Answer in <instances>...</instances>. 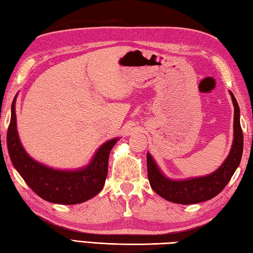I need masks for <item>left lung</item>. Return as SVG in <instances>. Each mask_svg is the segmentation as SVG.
<instances>
[{
	"label": "left lung",
	"instance_id": "8db88e82",
	"mask_svg": "<svg viewBox=\"0 0 253 253\" xmlns=\"http://www.w3.org/2000/svg\"><path fill=\"white\" fill-rule=\"evenodd\" d=\"M230 92L234 107L233 142L224 162L213 173L183 179H173L162 172L151 154L147 153V175L154 192L163 199L178 204H195L211 200L223 190L241 162L243 152V134L240 125L238 101Z\"/></svg>",
	"mask_w": 253,
	"mask_h": 253
}]
</instances>
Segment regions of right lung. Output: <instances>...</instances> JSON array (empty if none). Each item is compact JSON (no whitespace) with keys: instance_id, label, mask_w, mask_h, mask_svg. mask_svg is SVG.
Instances as JSON below:
<instances>
[{"instance_id":"add662e5","label":"right lung","mask_w":253,"mask_h":253,"mask_svg":"<svg viewBox=\"0 0 253 253\" xmlns=\"http://www.w3.org/2000/svg\"><path fill=\"white\" fill-rule=\"evenodd\" d=\"M14 97L11 122L7 129V151L11 162L25 183L36 193L51 203L74 205L92 199L102 190L108 174L110 151L119 138L105 142L93 154L91 161L77 169H58L46 166L25 152L16 128Z\"/></svg>"}]
</instances>
